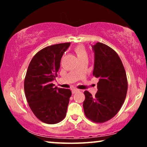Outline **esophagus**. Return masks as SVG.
<instances>
[{"label": "esophagus", "mask_w": 147, "mask_h": 147, "mask_svg": "<svg viewBox=\"0 0 147 147\" xmlns=\"http://www.w3.org/2000/svg\"><path fill=\"white\" fill-rule=\"evenodd\" d=\"M80 90L78 89H72V93L74 94V93H76V92H78Z\"/></svg>", "instance_id": "obj_1"}]
</instances>
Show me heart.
<instances>
[{
	"instance_id": "obj_1",
	"label": "heart",
	"mask_w": 147,
	"mask_h": 147,
	"mask_svg": "<svg viewBox=\"0 0 147 147\" xmlns=\"http://www.w3.org/2000/svg\"><path fill=\"white\" fill-rule=\"evenodd\" d=\"M74 52H75L78 58L87 56V52L86 51L85 47L82 45L77 46L76 48L74 49Z\"/></svg>"
}]
</instances>
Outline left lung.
<instances>
[{
	"label": "left lung",
	"mask_w": 147,
	"mask_h": 147,
	"mask_svg": "<svg viewBox=\"0 0 147 147\" xmlns=\"http://www.w3.org/2000/svg\"><path fill=\"white\" fill-rule=\"evenodd\" d=\"M94 53L93 75L98 78L95 96L84 91L83 107L86 116L95 123L113 118L125 100L128 82L125 70L118 54L102 43L92 45Z\"/></svg>",
	"instance_id": "8db88e82"
}]
</instances>
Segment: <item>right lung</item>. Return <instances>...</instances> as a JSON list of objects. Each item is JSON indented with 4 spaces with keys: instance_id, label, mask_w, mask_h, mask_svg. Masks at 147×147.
I'll list each match as a JSON object with an SVG mask.
<instances>
[{
    "instance_id": "right-lung-1",
    "label": "right lung",
    "mask_w": 147,
    "mask_h": 147,
    "mask_svg": "<svg viewBox=\"0 0 147 147\" xmlns=\"http://www.w3.org/2000/svg\"><path fill=\"white\" fill-rule=\"evenodd\" d=\"M71 43L47 47L39 51L30 63L24 79V89L32 112L47 124L63 120L71 96L69 89L54 87L61 59Z\"/></svg>"
}]
</instances>
